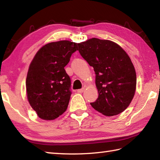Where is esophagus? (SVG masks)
I'll list each match as a JSON object with an SVG mask.
<instances>
[{"label": "esophagus", "instance_id": "34e87169", "mask_svg": "<svg viewBox=\"0 0 160 160\" xmlns=\"http://www.w3.org/2000/svg\"><path fill=\"white\" fill-rule=\"evenodd\" d=\"M84 89H84V88H82V89H78V93H82L83 91H84Z\"/></svg>", "mask_w": 160, "mask_h": 160}]
</instances>
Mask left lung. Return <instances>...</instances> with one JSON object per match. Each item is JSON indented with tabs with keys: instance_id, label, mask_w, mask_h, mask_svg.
I'll return each instance as SVG.
<instances>
[{
	"instance_id": "obj_1",
	"label": "left lung",
	"mask_w": 160,
	"mask_h": 160,
	"mask_svg": "<svg viewBox=\"0 0 160 160\" xmlns=\"http://www.w3.org/2000/svg\"><path fill=\"white\" fill-rule=\"evenodd\" d=\"M78 52L96 73L98 98L91 105L113 116L130 104L136 88V73L125 51L111 40L91 38L78 44Z\"/></svg>"
}]
</instances>
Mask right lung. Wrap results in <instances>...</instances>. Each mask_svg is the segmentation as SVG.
<instances>
[{"instance_id":"obj_1","label":"right lung","mask_w":160,"mask_h":160,"mask_svg":"<svg viewBox=\"0 0 160 160\" xmlns=\"http://www.w3.org/2000/svg\"><path fill=\"white\" fill-rule=\"evenodd\" d=\"M78 45L69 40L48 43L39 49L30 64L27 95L40 118L54 120L67 110L71 82L64 67L78 50Z\"/></svg>"}]
</instances>
